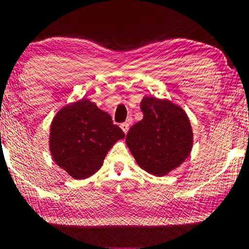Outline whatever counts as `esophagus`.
<instances>
[{
    "mask_svg": "<svg viewBox=\"0 0 249 249\" xmlns=\"http://www.w3.org/2000/svg\"><path fill=\"white\" fill-rule=\"evenodd\" d=\"M121 128L125 134H127V132L129 130V122L127 121V122H124V124H121Z\"/></svg>",
    "mask_w": 249,
    "mask_h": 249,
    "instance_id": "esophagus-1",
    "label": "esophagus"
}]
</instances>
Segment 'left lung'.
Instances as JSON below:
<instances>
[{
	"mask_svg": "<svg viewBox=\"0 0 249 249\" xmlns=\"http://www.w3.org/2000/svg\"><path fill=\"white\" fill-rule=\"evenodd\" d=\"M140 108L143 119L130 127L125 142L139 166L161 177L190 156L194 142L190 120L168 100L143 97Z\"/></svg>",
	"mask_w": 249,
	"mask_h": 249,
	"instance_id": "1",
	"label": "left lung"
}]
</instances>
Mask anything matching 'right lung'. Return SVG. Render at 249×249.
I'll return each mask as SVG.
<instances>
[{
    "label": "right lung",
    "mask_w": 249,
    "mask_h": 249,
    "mask_svg": "<svg viewBox=\"0 0 249 249\" xmlns=\"http://www.w3.org/2000/svg\"><path fill=\"white\" fill-rule=\"evenodd\" d=\"M124 133L111 116L87 98L61 108L53 119L50 149L53 160L72 178L97 172L109 149Z\"/></svg>",
    "instance_id": "right-lung-1"
}]
</instances>
